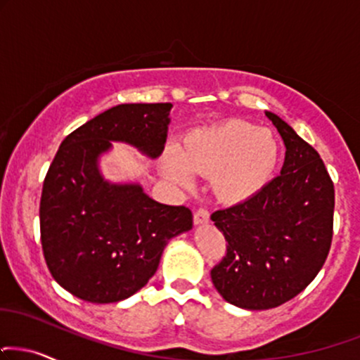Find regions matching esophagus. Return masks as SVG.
I'll list each match as a JSON object with an SVG mask.
<instances>
[{
  "label": "esophagus",
  "mask_w": 360,
  "mask_h": 360,
  "mask_svg": "<svg viewBox=\"0 0 360 360\" xmlns=\"http://www.w3.org/2000/svg\"><path fill=\"white\" fill-rule=\"evenodd\" d=\"M207 221H210V211L205 210V207H199L196 213H194V223L205 224Z\"/></svg>",
  "instance_id": "obj_1"
}]
</instances>
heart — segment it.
I'll list each match as a JSON object with an SVG mask.
<instances>
[{"label": "heart", "instance_id": "1", "mask_svg": "<svg viewBox=\"0 0 360 360\" xmlns=\"http://www.w3.org/2000/svg\"><path fill=\"white\" fill-rule=\"evenodd\" d=\"M278 155V142L268 129L231 119L188 134L179 153L166 150L162 172L179 186L191 184L193 174L211 177L216 198L238 202L265 186Z\"/></svg>", "mask_w": 360, "mask_h": 360}]
</instances>
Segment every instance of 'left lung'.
Listing matches in <instances>:
<instances>
[{"label": "left lung", "mask_w": 360, "mask_h": 360, "mask_svg": "<svg viewBox=\"0 0 360 360\" xmlns=\"http://www.w3.org/2000/svg\"><path fill=\"white\" fill-rule=\"evenodd\" d=\"M266 117L287 147L280 176L211 214L226 240L211 280L224 300L248 310L275 309L309 287L333 235L335 193L326 164L285 120Z\"/></svg>", "instance_id": "1"}]
</instances>
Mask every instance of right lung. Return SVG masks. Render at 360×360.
Wrapping results in <instances>:
<instances>
[{"instance_id":"1","label":"right lung","mask_w":360,"mask_h":360,"mask_svg":"<svg viewBox=\"0 0 360 360\" xmlns=\"http://www.w3.org/2000/svg\"><path fill=\"white\" fill-rule=\"evenodd\" d=\"M171 103H122L68 134L43 181L40 235L60 287L92 304H114L155 274L164 246L193 228L186 206L150 199L139 184H110L97 167L110 141L158 158Z\"/></svg>"}]
</instances>
